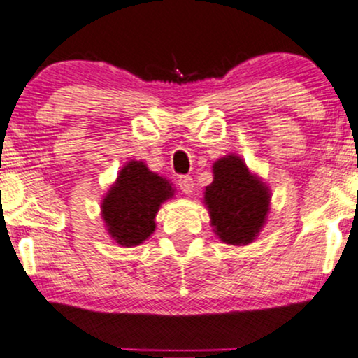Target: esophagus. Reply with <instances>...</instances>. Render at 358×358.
Here are the masks:
<instances>
[{"instance_id":"34e87169","label":"esophagus","mask_w":358,"mask_h":358,"mask_svg":"<svg viewBox=\"0 0 358 358\" xmlns=\"http://www.w3.org/2000/svg\"><path fill=\"white\" fill-rule=\"evenodd\" d=\"M178 187H180V189H182L185 194H192L193 193V188H194V183H193L192 176H188V175L180 176V178H178Z\"/></svg>"}]
</instances>
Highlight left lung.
I'll return each mask as SVG.
<instances>
[{
  "mask_svg": "<svg viewBox=\"0 0 358 358\" xmlns=\"http://www.w3.org/2000/svg\"><path fill=\"white\" fill-rule=\"evenodd\" d=\"M213 170L214 180L206 187L204 201L214 232L226 244H249L265 222L268 189L249 173L244 162L236 155L217 160Z\"/></svg>",
  "mask_w": 358,
  "mask_h": 358,
  "instance_id": "left-lung-1",
  "label": "left lung"
}]
</instances>
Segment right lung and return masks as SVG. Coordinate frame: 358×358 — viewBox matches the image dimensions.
<instances>
[{"mask_svg":"<svg viewBox=\"0 0 358 358\" xmlns=\"http://www.w3.org/2000/svg\"><path fill=\"white\" fill-rule=\"evenodd\" d=\"M173 196L171 185L147 169L129 162L103 201V219L117 244L139 245L155 231V216L165 199Z\"/></svg>","mask_w":358,"mask_h":358,"instance_id":"add662e5","label":"right lung"}]
</instances>
